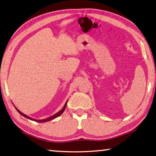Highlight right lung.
Wrapping results in <instances>:
<instances>
[{
	"mask_svg": "<svg viewBox=\"0 0 156 156\" xmlns=\"http://www.w3.org/2000/svg\"><path fill=\"white\" fill-rule=\"evenodd\" d=\"M67 101L65 103V106H64V107L62 108V109L61 111H59V112H57V114H55V115H53L52 116H51V117H50V118H48V119H42V120H37V119H32V118H30V117H29V116H26V115L25 114H23L22 112H20V111H18V109H17V111H18V112L20 113V114L22 115V116H23L24 117H25V118H27V119H30V120H33V121H37V122H39V123H44V122H47V121H51V120H52V119H55V118H57V117H58L59 116H60V115L62 114V113L64 112V111H65V108H66V106H67Z\"/></svg>",
	"mask_w": 156,
	"mask_h": 156,
	"instance_id": "add662e5",
	"label": "right lung"
}]
</instances>
